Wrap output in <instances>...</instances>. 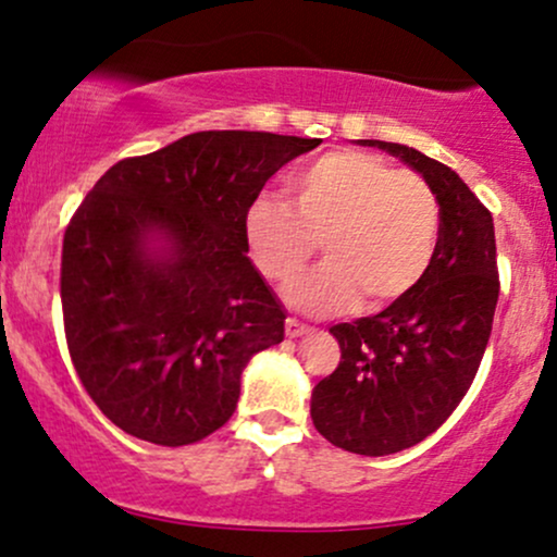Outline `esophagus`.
<instances>
[{"label":"esophagus","mask_w":557,"mask_h":557,"mask_svg":"<svg viewBox=\"0 0 557 557\" xmlns=\"http://www.w3.org/2000/svg\"><path fill=\"white\" fill-rule=\"evenodd\" d=\"M309 332H311V327H309V324H300L298 322V319H287V322H285V335L287 337H300V335H309Z\"/></svg>","instance_id":"obj_1"}]
</instances>
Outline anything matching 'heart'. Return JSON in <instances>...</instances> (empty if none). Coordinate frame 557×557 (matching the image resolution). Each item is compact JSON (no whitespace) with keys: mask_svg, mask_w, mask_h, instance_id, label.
<instances>
[{"mask_svg":"<svg viewBox=\"0 0 557 557\" xmlns=\"http://www.w3.org/2000/svg\"><path fill=\"white\" fill-rule=\"evenodd\" d=\"M293 203L259 196L243 233L257 267L290 283L314 259L327 261L287 287V304L306 314L393 304L419 287L440 238L437 196L417 172L393 170L363 151H330L287 177Z\"/></svg>","mask_w":557,"mask_h":557,"instance_id":"1","label":"heart"}]
</instances>
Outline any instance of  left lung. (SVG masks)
<instances>
[{"instance_id": "left-lung-1", "label": "left lung", "mask_w": 557, "mask_h": 557, "mask_svg": "<svg viewBox=\"0 0 557 557\" xmlns=\"http://www.w3.org/2000/svg\"><path fill=\"white\" fill-rule=\"evenodd\" d=\"M361 144L398 157L430 185L440 203L437 251L408 296L330 327L341 363L311 393V419L343 450L389 456L430 437L463 400L487 348L500 283L492 214L469 185L411 146Z\"/></svg>"}]
</instances>
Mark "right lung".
Instances as JSON below:
<instances>
[{"label": "right lung", "mask_w": 557, "mask_h": 557, "mask_svg": "<svg viewBox=\"0 0 557 557\" xmlns=\"http://www.w3.org/2000/svg\"><path fill=\"white\" fill-rule=\"evenodd\" d=\"M319 138L203 131L117 162L62 243L70 359L112 424L154 445L220 430L240 374L283 343L285 311L251 264L243 220Z\"/></svg>", "instance_id": "add662e5"}]
</instances>
